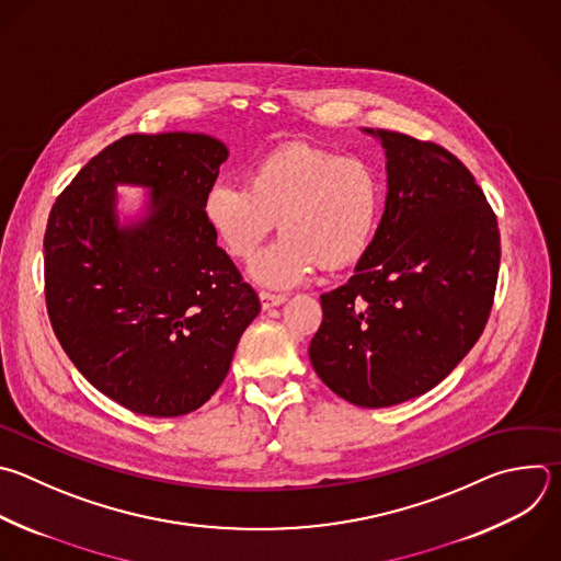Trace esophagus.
Instances as JSON below:
<instances>
[{
    "instance_id": "34e87169",
    "label": "esophagus",
    "mask_w": 561,
    "mask_h": 561,
    "mask_svg": "<svg viewBox=\"0 0 561 561\" xmlns=\"http://www.w3.org/2000/svg\"><path fill=\"white\" fill-rule=\"evenodd\" d=\"M286 299H288L286 295H275V293H266V290L260 293V301H262V308H264V310H271V308H275V306H282Z\"/></svg>"
}]
</instances>
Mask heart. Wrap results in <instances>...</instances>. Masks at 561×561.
I'll list each match as a JSON object with an SVG mask.
<instances>
[{
	"instance_id": "b5f03b06",
	"label": "heart",
	"mask_w": 561,
	"mask_h": 561,
	"mask_svg": "<svg viewBox=\"0 0 561 561\" xmlns=\"http://www.w3.org/2000/svg\"><path fill=\"white\" fill-rule=\"evenodd\" d=\"M383 209L381 178L369 162L308 145L266 153L249 184L214 182L203 216L236 260H251L279 222L284 233L253 264L255 282L290 288L317 266L347 268L369 249Z\"/></svg>"
}]
</instances>
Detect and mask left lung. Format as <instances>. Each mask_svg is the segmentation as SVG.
Masks as SVG:
<instances>
[{"mask_svg":"<svg viewBox=\"0 0 561 561\" xmlns=\"http://www.w3.org/2000/svg\"><path fill=\"white\" fill-rule=\"evenodd\" d=\"M360 131L386 151V209L347 284L321 295L323 321L308 354L336 397L390 408L436 388L480 339L500 231L473 175L447 149Z\"/></svg>","mask_w":561,"mask_h":561,"instance_id":"1","label":"left lung"}]
</instances>
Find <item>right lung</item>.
Instances as JSON below:
<instances>
[{
  "mask_svg": "<svg viewBox=\"0 0 561 561\" xmlns=\"http://www.w3.org/2000/svg\"><path fill=\"white\" fill-rule=\"evenodd\" d=\"M229 158L207 134H129L94 156L57 198L46 229V304L81 375L134 414L205 405L229 375L255 290L203 216ZM116 185L147 191L123 215Z\"/></svg>",
  "mask_w": 561,
  "mask_h": 561,
  "instance_id": "1",
  "label": "right lung"
}]
</instances>
